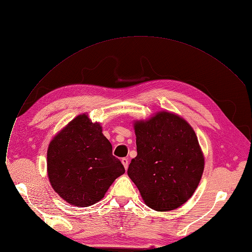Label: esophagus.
<instances>
[{
    "label": "esophagus",
    "mask_w": 252,
    "mask_h": 252,
    "mask_svg": "<svg viewBox=\"0 0 252 252\" xmlns=\"http://www.w3.org/2000/svg\"><path fill=\"white\" fill-rule=\"evenodd\" d=\"M121 161H122V164H123L124 168L127 170V168H128V165H129V160H128V158H123L121 159Z\"/></svg>",
    "instance_id": "34e87169"
}]
</instances>
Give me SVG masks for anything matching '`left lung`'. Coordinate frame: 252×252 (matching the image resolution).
<instances>
[{"mask_svg":"<svg viewBox=\"0 0 252 252\" xmlns=\"http://www.w3.org/2000/svg\"><path fill=\"white\" fill-rule=\"evenodd\" d=\"M134 129L137 156L131 159L128 176L151 209L179 208L194 193L204 168L194 130L168 112L136 122Z\"/></svg>","mask_w":252,"mask_h":252,"instance_id":"left-lung-1","label":"left lung"}]
</instances>
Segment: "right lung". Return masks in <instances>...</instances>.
<instances>
[{
	"instance_id": "1",
	"label": "right lung",
	"mask_w": 252,
	"mask_h": 252,
	"mask_svg": "<svg viewBox=\"0 0 252 252\" xmlns=\"http://www.w3.org/2000/svg\"><path fill=\"white\" fill-rule=\"evenodd\" d=\"M125 173L99 123L83 114L51 141L48 176L52 187L67 202L90 206L99 201L116 178Z\"/></svg>"
}]
</instances>
